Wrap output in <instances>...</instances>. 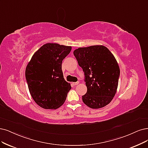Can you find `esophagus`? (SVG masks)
Returning <instances> with one entry per match:
<instances>
[{
    "mask_svg": "<svg viewBox=\"0 0 148 148\" xmlns=\"http://www.w3.org/2000/svg\"><path fill=\"white\" fill-rule=\"evenodd\" d=\"M79 84V82H73V85L74 86H76V85H77Z\"/></svg>",
    "mask_w": 148,
    "mask_h": 148,
    "instance_id": "34e87169",
    "label": "esophagus"
}]
</instances>
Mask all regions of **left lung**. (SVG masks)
Wrapping results in <instances>:
<instances>
[{
  "mask_svg": "<svg viewBox=\"0 0 148 148\" xmlns=\"http://www.w3.org/2000/svg\"><path fill=\"white\" fill-rule=\"evenodd\" d=\"M74 56L85 75L87 92L82 96L84 103L91 108L105 107L118 88L120 70L115 58L101 45L78 48Z\"/></svg>",
  "mask_w": 148,
  "mask_h": 148,
  "instance_id": "8db88e82",
  "label": "left lung"
}]
</instances>
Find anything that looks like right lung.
<instances>
[{
  "instance_id": "add662e5",
  "label": "right lung",
  "mask_w": 148,
  "mask_h": 148,
  "mask_svg": "<svg viewBox=\"0 0 148 148\" xmlns=\"http://www.w3.org/2000/svg\"><path fill=\"white\" fill-rule=\"evenodd\" d=\"M71 46L47 43L32 56L25 69L30 93L37 104L45 109L61 107L71 88L63 77L62 64Z\"/></svg>"
}]
</instances>
